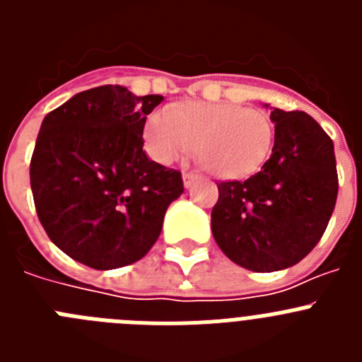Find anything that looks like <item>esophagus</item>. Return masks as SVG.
Here are the masks:
<instances>
[{"instance_id":"1","label":"esophagus","mask_w":362,"mask_h":362,"mask_svg":"<svg viewBox=\"0 0 362 362\" xmlns=\"http://www.w3.org/2000/svg\"><path fill=\"white\" fill-rule=\"evenodd\" d=\"M197 179H199V175L194 174V172H185V174H183V183H185V187H187V188H190L192 185L196 183Z\"/></svg>"}]
</instances>
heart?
Wrapping results in <instances>:
<instances>
[{
    "instance_id": "b5f03b06",
    "label": "heart",
    "mask_w": 362,
    "mask_h": 362,
    "mask_svg": "<svg viewBox=\"0 0 362 362\" xmlns=\"http://www.w3.org/2000/svg\"><path fill=\"white\" fill-rule=\"evenodd\" d=\"M146 148L168 165L196 148L204 170L221 179H241L261 170L270 158L276 130L267 112L235 103H188L161 108L145 127Z\"/></svg>"
}]
</instances>
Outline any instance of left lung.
<instances>
[{
    "label": "left lung",
    "mask_w": 362,
    "mask_h": 362,
    "mask_svg": "<svg viewBox=\"0 0 362 362\" xmlns=\"http://www.w3.org/2000/svg\"><path fill=\"white\" fill-rule=\"evenodd\" d=\"M276 141L261 170L217 183L212 233L228 259L254 272L293 267L321 241L337 201L334 141L300 110L274 108Z\"/></svg>",
    "instance_id": "8db88e82"
}]
</instances>
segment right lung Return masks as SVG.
I'll use <instances>...</instances> for the list:
<instances>
[{
    "mask_svg": "<svg viewBox=\"0 0 362 362\" xmlns=\"http://www.w3.org/2000/svg\"><path fill=\"white\" fill-rule=\"evenodd\" d=\"M163 95L119 85L79 92L45 116L30 159L34 204L50 241L95 270L136 263L152 248L181 172L143 152L146 116Z\"/></svg>",
    "mask_w": 362,
    "mask_h": 362,
    "instance_id": "obj_1",
    "label": "right lung"
}]
</instances>
